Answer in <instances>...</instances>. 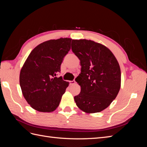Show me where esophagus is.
I'll return each instance as SVG.
<instances>
[{
    "mask_svg": "<svg viewBox=\"0 0 147 147\" xmlns=\"http://www.w3.org/2000/svg\"><path fill=\"white\" fill-rule=\"evenodd\" d=\"M75 83H76V82H75V80L69 81V84H75Z\"/></svg>",
    "mask_w": 147,
    "mask_h": 147,
    "instance_id": "obj_1",
    "label": "esophagus"
}]
</instances>
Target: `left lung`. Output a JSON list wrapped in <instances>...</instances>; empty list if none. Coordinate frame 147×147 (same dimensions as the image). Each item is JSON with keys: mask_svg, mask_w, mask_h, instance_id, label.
<instances>
[{"mask_svg": "<svg viewBox=\"0 0 147 147\" xmlns=\"http://www.w3.org/2000/svg\"><path fill=\"white\" fill-rule=\"evenodd\" d=\"M72 50L80 60L75 78L81 87L74 97L78 107L88 113L100 112L116 98L121 86V70L108 48L86 39L72 40Z\"/></svg>", "mask_w": 147, "mask_h": 147, "instance_id": "left-lung-1", "label": "left lung"}]
</instances>
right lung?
I'll return each mask as SVG.
<instances>
[{
  "label": "right lung",
  "mask_w": 147,
  "mask_h": 147,
  "mask_svg": "<svg viewBox=\"0 0 147 147\" xmlns=\"http://www.w3.org/2000/svg\"><path fill=\"white\" fill-rule=\"evenodd\" d=\"M71 41L69 38H60L40 43L30 52L21 69L20 84L23 96L38 112L55 110L69 86V82L56 75L70 50Z\"/></svg>",
  "instance_id": "right-lung-1"
}]
</instances>
